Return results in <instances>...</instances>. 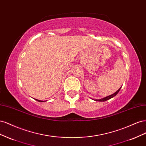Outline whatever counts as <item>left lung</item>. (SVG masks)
Returning a JSON list of instances; mask_svg holds the SVG:
<instances>
[{
  "label": "left lung",
  "mask_w": 146,
  "mask_h": 146,
  "mask_svg": "<svg viewBox=\"0 0 146 146\" xmlns=\"http://www.w3.org/2000/svg\"><path fill=\"white\" fill-rule=\"evenodd\" d=\"M121 87L119 88V89L116 92H114V94H111V95H110V96H107V97H106V98H103V99H99V100H96V101H99V102H105V101H106V100H109V99H110L111 98H113V97H114L115 96L118 92H119V91H120V90H121Z\"/></svg>",
  "instance_id": "obj_1"
}]
</instances>
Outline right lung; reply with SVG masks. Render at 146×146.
<instances>
[{
	"label": "right lung",
	"mask_w": 146,
	"mask_h": 146,
	"mask_svg": "<svg viewBox=\"0 0 146 146\" xmlns=\"http://www.w3.org/2000/svg\"><path fill=\"white\" fill-rule=\"evenodd\" d=\"M37 101H38V102H44V101H41V100H37V99H36Z\"/></svg>",
	"instance_id": "right-lung-1"
}]
</instances>
